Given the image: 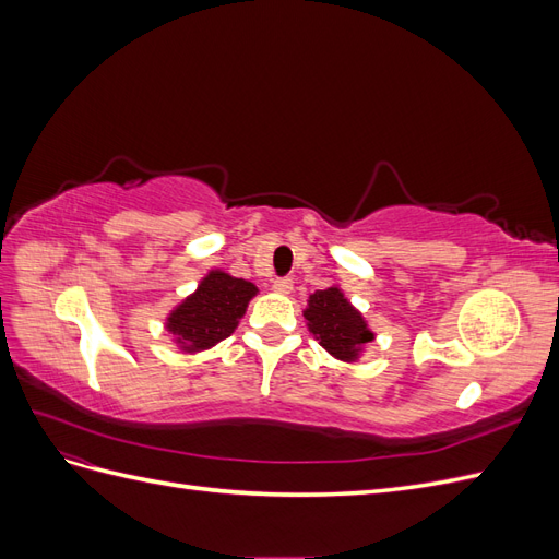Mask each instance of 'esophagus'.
I'll use <instances>...</instances> for the list:
<instances>
[{
  "mask_svg": "<svg viewBox=\"0 0 559 559\" xmlns=\"http://www.w3.org/2000/svg\"><path fill=\"white\" fill-rule=\"evenodd\" d=\"M273 289L277 292V294H292V289H294V282L289 280V277H277L275 282H273Z\"/></svg>",
  "mask_w": 559,
  "mask_h": 559,
  "instance_id": "34e87169",
  "label": "esophagus"
}]
</instances>
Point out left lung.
<instances>
[{"label":"left lung","mask_w":559,"mask_h":559,"mask_svg":"<svg viewBox=\"0 0 559 559\" xmlns=\"http://www.w3.org/2000/svg\"><path fill=\"white\" fill-rule=\"evenodd\" d=\"M302 317L308 319L310 333L319 345L341 361L357 359L361 347L376 337L361 312L352 308V302L337 286L314 292Z\"/></svg>","instance_id":"1"}]
</instances>
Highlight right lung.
<instances>
[{"mask_svg": "<svg viewBox=\"0 0 559 559\" xmlns=\"http://www.w3.org/2000/svg\"><path fill=\"white\" fill-rule=\"evenodd\" d=\"M257 292V286L247 280L230 277L224 270H212L200 282L195 294L170 312L165 326L177 337L181 349H210L235 331Z\"/></svg>", "mask_w": 559, "mask_h": 559, "instance_id": "add662e5", "label": "right lung"}]
</instances>
